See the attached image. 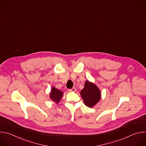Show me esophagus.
Instances as JSON below:
<instances>
[{
    "label": "esophagus",
    "mask_w": 146,
    "mask_h": 146,
    "mask_svg": "<svg viewBox=\"0 0 146 146\" xmlns=\"http://www.w3.org/2000/svg\"><path fill=\"white\" fill-rule=\"evenodd\" d=\"M76 88H72V89H69L68 90V91L69 92H75L76 91Z\"/></svg>",
    "instance_id": "esophagus-1"
}]
</instances>
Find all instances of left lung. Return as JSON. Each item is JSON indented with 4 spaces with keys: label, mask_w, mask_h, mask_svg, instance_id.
Instances as JSON below:
<instances>
[{
    "label": "left lung",
    "mask_w": 146,
    "mask_h": 146,
    "mask_svg": "<svg viewBox=\"0 0 146 146\" xmlns=\"http://www.w3.org/2000/svg\"><path fill=\"white\" fill-rule=\"evenodd\" d=\"M80 94L85 105L90 108H93L101 98L99 88L88 80L86 81L84 87L81 90Z\"/></svg>",
    "instance_id": "8db88e82"
}]
</instances>
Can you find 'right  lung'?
Instances as JSON below:
<instances>
[{
    "instance_id": "add662e5",
    "label": "right lung",
    "mask_w": 146,
    "mask_h": 146,
    "mask_svg": "<svg viewBox=\"0 0 146 146\" xmlns=\"http://www.w3.org/2000/svg\"><path fill=\"white\" fill-rule=\"evenodd\" d=\"M63 92L53 87L51 88V91L50 94V98L53 102L57 104L61 99L62 96H63Z\"/></svg>"
}]
</instances>
